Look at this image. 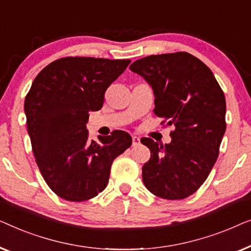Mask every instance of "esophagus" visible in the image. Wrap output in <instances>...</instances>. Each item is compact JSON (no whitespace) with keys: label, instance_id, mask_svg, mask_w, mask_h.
<instances>
[{"label":"esophagus","instance_id":"34e87169","mask_svg":"<svg viewBox=\"0 0 251 251\" xmlns=\"http://www.w3.org/2000/svg\"><path fill=\"white\" fill-rule=\"evenodd\" d=\"M133 140V147H136L140 144V137L139 136H132Z\"/></svg>","mask_w":251,"mask_h":251}]
</instances>
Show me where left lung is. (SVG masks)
Instances as JSON below:
<instances>
[{
    "label": "left lung",
    "mask_w": 251,
    "mask_h": 251,
    "mask_svg": "<svg viewBox=\"0 0 251 251\" xmlns=\"http://www.w3.org/2000/svg\"><path fill=\"white\" fill-rule=\"evenodd\" d=\"M129 68L152 86L161 124L175 127L169 144L141 140L151 151L142 167L144 185L162 199H184L202 185L217 160L226 129L224 92L211 70L188 52L149 55Z\"/></svg>",
    "instance_id": "1"
}]
</instances>
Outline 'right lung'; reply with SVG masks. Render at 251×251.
<instances>
[{
    "mask_svg": "<svg viewBox=\"0 0 251 251\" xmlns=\"http://www.w3.org/2000/svg\"><path fill=\"white\" fill-rule=\"evenodd\" d=\"M130 60L66 56L48 65L25 99L35 160L56 196L80 202L108 184L116 158L132 146L124 130L89 141V112L100 110L104 93Z\"/></svg>",
    "mask_w": 251,
    "mask_h": 251,
    "instance_id": "obj_1",
    "label": "right lung"
}]
</instances>
